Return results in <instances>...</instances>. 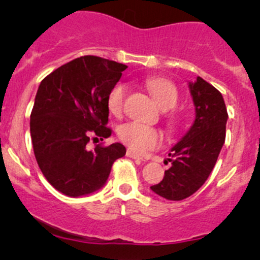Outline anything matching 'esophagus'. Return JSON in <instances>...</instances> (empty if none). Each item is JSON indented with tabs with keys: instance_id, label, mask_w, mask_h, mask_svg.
Listing matches in <instances>:
<instances>
[{
	"instance_id": "esophagus-1",
	"label": "esophagus",
	"mask_w": 260,
	"mask_h": 260,
	"mask_svg": "<svg viewBox=\"0 0 260 260\" xmlns=\"http://www.w3.org/2000/svg\"><path fill=\"white\" fill-rule=\"evenodd\" d=\"M127 156L128 157H132V159H138V160H143V157L140 156V155H138L137 153H134V151H132V150H129V149H128L127 150Z\"/></svg>"
}]
</instances>
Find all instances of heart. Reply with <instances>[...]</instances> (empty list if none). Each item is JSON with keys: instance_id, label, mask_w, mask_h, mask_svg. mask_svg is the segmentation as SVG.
<instances>
[{"instance_id": "obj_1", "label": "heart", "mask_w": 260, "mask_h": 260, "mask_svg": "<svg viewBox=\"0 0 260 260\" xmlns=\"http://www.w3.org/2000/svg\"><path fill=\"white\" fill-rule=\"evenodd\" d=\"M147 86L157 105L162 110L168 111L177 105L178 91L172 82L164 78H151L147 82ZM126 91V85L123 83H117L110 89L106 96L107 110L116 117L123 112ZM117 137L124 145L136 153H145L155 149L162 140L159 129L138 122H127L121 124L117 129Z\"/></svg>"}]
</instances>
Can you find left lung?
I'll list each match as a JSON object with an SVG mask.
<instances>
[{"instance_id": "1", "label": "left lung", "mask_w": 260, "mask_h": 260, "mask_svg": "<svg viewBox=\"0 0 260 260\" xmlns=\"http://www.w3.org/2000/svg\"><path fill=\"white\" fill-rule=\"evenodd\" d=\"M196 120L186 136L171 149V168L151 190L169 201H183L201 188L215 166L226 137L229 115L215 86L198 77L189 83Z\"/></svg>"}]
</instances>
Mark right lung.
<instances>
[{
    "label": "right lung",
    "instance_id": "right-lung-1",
    "mask_svg": "<svg viewBox=\"0 0 260 260\" xmlns=\"http://www.w3.org/2000/svg\"><path fill=\"white\" fill-rule=\"evenodd\" d=\"M126 64L98 56H82L41 80L30 113L35 159L50 184L70 197L90 194L105 184L120 143L95 145L111 136L106 96Z\"/></svg>",
    "mask_w": 260,
    "mask_h": 260
}]
</instances>
